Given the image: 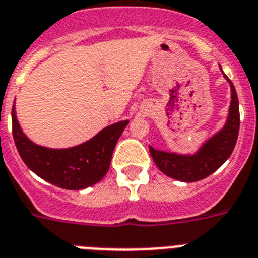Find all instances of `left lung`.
Segmentation results:
<instances>
[{
    "label": "left lung",
    "instance_id": "left-lung-1",
    "mask_svg": "<svg viewBox=\"0 0 258 258\" xmlns=\"http://www.w3.org/2000/svg\"><path fill=\"white\" fill-rule=\"evenodd\" d=\"M223 77L230 83L231 103L227 120L221 131L205 141L195 154L168 153L149 146L156 167L168 177L184 182L200 181L215 172L234 151L240 127L239 99L234 83L224 73Z\"/></svg>",
    "mask_w": 258,
    "mask_h": 258
}]
</instances>
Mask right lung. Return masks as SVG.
Listing matches in <instances>:
<instances>
[{"label":"right lung","instance_id":"right-lung-1","mask_svg":"<svg viewBox=\"0 0 258 258\" xmlns=\"http://www.w3.org/2000/svg\"><path fill=\"white\" fill-rule=\"evenodd\" d=\"M13 137L26 166L45 181L62 189L81 190L95 185L108 172L112 154L129 120L118 121L102 129L83 144L68 149L40 146L23 133L12 109Z\"/></svg>","mask_w":258,"mask_h":258}]
</instances>
